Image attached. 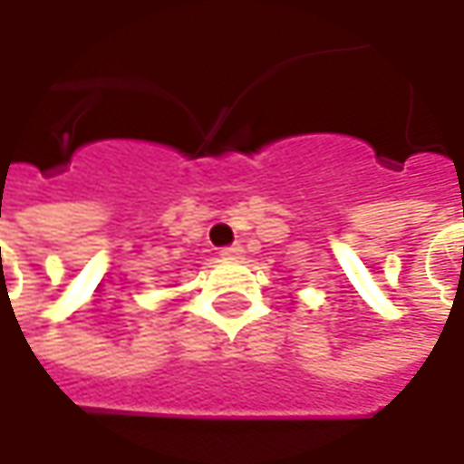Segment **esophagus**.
I'll list each match as a JSON object with an SVG mask.
<instances>
[{
    "label": "esophagus",
    "instance_id": "esophagus-1",
    "mask_svg": "<svg viewBox=\"0 0 464 464\" xmlns=\"http://www.w3.org/2000/svg\"><path fill=\"white\" fill-rule=\"evenodd\" d=\"M242 253H245V250H242L240 245H229V247H222V253H219V256H222L224 260H237L242 258Z\"/></svg>",
    "mask_w": 464,
    "mask_h": 464
}]
</instances>
